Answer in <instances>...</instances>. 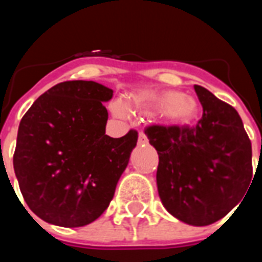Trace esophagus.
<instances>
[{
  "label": "esophagus",
  "mask_w": 262,
  "mask_h": 262,
  "mask_svg": "<svg viewBox=\"0 0 262 262\" xmlns=\"http://www.w3.org/2000/svg\"><path fill=\"white\" fill-rule=\"evenodd\" d=\"M147 143V136L144 132H140L139 133V144H145Z\"/></svg>",
  "instance_id": "obj_1"
}]
</instances>
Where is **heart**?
Returning a JSON list of instances; mask_svg holds the SVG:
<instances>
[{
    "instance_id": "obj_1",
    "label": "heart",
    "mask_w": 262,
    "mask_h": 262,
    "mask_svg": "<svg viewBox=\"0 0 262 262\" xmlns=\"http://www.w3.org/2000/svg\"><path fill=\"white\" fill-rule=\"evenodd\" d=\"M127 106L140 111L159 110L160 117L164 121L178 126H186L194 122L200 111L197 99L190 95L181 94L178 91H163L155 94L139 92L129 98ZM111 111L119 118L126 117V110L121 103H113Z\"/></svg>"
}]
</instances>
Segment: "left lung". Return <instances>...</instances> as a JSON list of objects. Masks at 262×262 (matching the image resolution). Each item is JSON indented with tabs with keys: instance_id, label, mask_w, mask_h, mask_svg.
<instances>
[{
	"instance_id": "8db88e82",
	"label": "left lung",
	"mask_w": 262,
	"mask_h": 262,
	"mask_svg": "<svg viewBox=\"0 0 262 262\" xmlns=\"http://www.w3.org/2000/svg\"><path fill=\"white\" fill-rule=\"evenodd\" d=\"M194 91L203 106L197 125H151L144 132L159 155L156 183L164 208L183 223L208 226L250 189L252 143L234 107L201 85Z\"/></svg>"
}]
</instances>
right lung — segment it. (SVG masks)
Here are the masks:
<instances>
[{
	"label": "right lung",
	"mask_w": 262,
	"mask_h": 262,
	"mask_svg": "<svg viewBox=\"0 0 262 262\" xmlns=\"http://www.w3.org/2000/svg\"><path fill=\"white\" fill-rule=\"evenodd\" d=\"M111 98L113 90L95 81H63L40 95L20 121L14 174L27 205L47 223L87 226L114 197L139 133L106 135L103 102Z\"/></svg>",
	"instance_id": "add662e5"
}]
</instances>
